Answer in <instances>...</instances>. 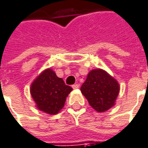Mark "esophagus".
<instances>
[{"label":"esophagus","mask_w":148,"mask_h":148,"mask_svg":"<svg viewBox=\"0 0 148 148\" xmlns=\"http://www.w3.org/2000/svg\"><path fill=\"white\" fill-rule=\"evenodd\" d=\"M72 87H73V89H78V87H79V85L78 84H74V85L72 86Z\"/></svg>","instance_id":"1"}]
</instances>
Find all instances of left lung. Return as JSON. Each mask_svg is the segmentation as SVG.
Returning a JSON list of instances; mask_svg holds the SVG:
<instances>
[{
    "instance_id": "obj_1",
    "label": "left lung",
    "mask_w": 148,
    "mask_h": 148,
    "mask_svg": "<svg viewBox=\"0 0 148 148\" xmlns=\"http://www.w3.org/2000/svg\"><path fill=\"white\" fill-rule=\"evenodd\" d=\"M80 90L96 112H103L115 105L120 86L107 71L95 69L88 73Z\"/></svg>"
}]
</instances>
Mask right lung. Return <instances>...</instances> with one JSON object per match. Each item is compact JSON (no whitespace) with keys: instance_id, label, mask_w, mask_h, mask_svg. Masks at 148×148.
I'll list each match as a JSON object with an SVG mask.
<instances>
[{"instance_id":"1","label":"right lung","mask_w":148,"mask_h":148,"mask_svg":"<svg viewBox=\"0 0 148 148\" xmlns=\"http://www.w3.org/2000/svg\"><path fill=\"white\" fill-rule=\"evenodd\" d=\"M72 87L65 84L51 68L43 70L32 82L30 92L36 107L49 115L61 111Z\"/></svg>"}]
</instances>
